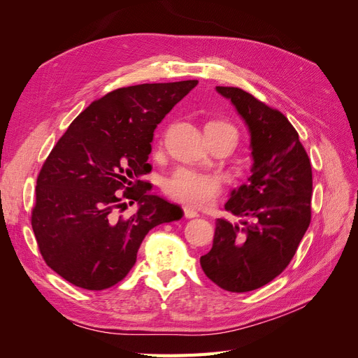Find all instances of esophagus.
Listing matches in <instances>:
<instances>
[{
  "label": "esophagus",
  "mask_w": 358,
  "mask_h": 358,
  "mask_svg": "<svg viewBox=\"0 0 358 358\" xmlns=\"http://www.w3.org/2000/svg\"><path fill=\"white\" fill-rule=\"evenodd\" d=\"M183 213H185V218H197L199 216V212L194 210L192 208H188V206L183 208Z\"/></svg>",
  "instance_id": "obj_1"
}]
</instances>
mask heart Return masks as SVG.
Instances as JSON below:
<instances>
[{
	"instance_id": "b5f03b06",
	"label": "heart",
	"mask_w": 358,
	"mask_h": 358,
	"mask_svg": "<svg viewBox=\"0 0 358 358\" xmlns=\"http://www.w3.org/2000/svg\"><path fill=\"white\" fill-rule=\"evenodd\" d=\"M206 136L209 142L215 138L239 136L237 128L227 121H210L204 125ZM164 191L167 196L191 208H208L222 191V182L218 176L206 175V173L192 171L188 169H179L166 179Z\"/></svg>"
}]
</instances>
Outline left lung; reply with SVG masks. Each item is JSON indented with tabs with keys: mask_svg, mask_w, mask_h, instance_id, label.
<instances>
[{
	"mask_svg": "<svg viewBox=\"0 0 358 358\" xmlns=\"http://www.w3.org/2000/svg\"><path fill=\"white\" fill-rule=\"evenodd\" d=\"M216 91L233 103L251 133L252 175L225 203V210L251 222L216 220L212 249L200 264L222 289L246 292L273 280L294 257L310 224L312 169L282 113L241 88Z\"/></svg>",
	"mask_w": 358,
	"mask_h": 358,
	"instance_id": "1",
	"label": "left lung"
}]
</instances>
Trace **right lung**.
I'll list each match as a JSON object with an SVG mask.
<instances>
[{"label": "right lung", "mask_w": 358, "mask_h": 358, "mask_svg": "<svg viewBox=\"0 0 358 358\" xmlns=\"http://www.w3.org/2000/svg\"><path fill=\"white\" fill-rule=\"evenodd\" d=\"M197 80L119 88L74 119L46 158L36 187L31 225L46 264L70 284L100 291L122 280L154 227L178 221L182 209L150 194L143 175L157 125ZM138 201L124 220L115 196Z\"/></svg>", "instance_id": "obj_1"}]
</instances>
